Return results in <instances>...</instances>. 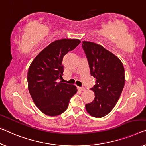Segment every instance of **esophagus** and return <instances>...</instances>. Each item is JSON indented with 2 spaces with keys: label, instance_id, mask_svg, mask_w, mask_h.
<instances>
[{
  "label": "esophagus",
  "instance_id": "1",
  "mask_svg": "<svg viewBox=\"0 0 146 146\" xmlns=\"http://www.w3.org/2000/svg\"><path fill=\"white\" fill-rule=\"evenodd\" d=\"M78 89H80V91H85V88L84 87H78Z\"/></svg>",
  "mask_w": 146,
  "mask_h": 146
}]
</instances>
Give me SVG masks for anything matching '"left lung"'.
<instances>
[{
    "instance_id": "8db88e82",
    "label": "left lung",
    "mask_w": 146,
    "mask_h": 146,
    "mask_svg": "<svg viewBox=\"0 0 146 146\" xmlns=\"http://www.w3.org/2000/svg\"><path fill=\"white\" fill-rule=\"evenodd\" d=\"M90 73L96 78L91 89L95 98L86 104L87 111L95 117H102L110 112L118 101L125 86V70L121 61L100 45L82 42Z\"/></svg>"
}]
</instances>
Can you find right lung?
<instances>
[{
  "label": "right lung",
  "mask_w": 146,
  "mask_h": 146,
  "mask_svg": "<svg viewBox=\"0 0 146 146\" xmlns=\"http://www.w3.org/2000/svg\"><path fill=\"white\" fill-rule=\"evenodd\" d=\"M80 40L62 39L54 41L44 49L29 66L27 74L29 91L39 110L49 116L63 113L70 98L77 92L76 86L58 82L64 68L62 59L74 50Z\"/></svg>",
  "instance_id": "obj_1"
}]
</instances>
